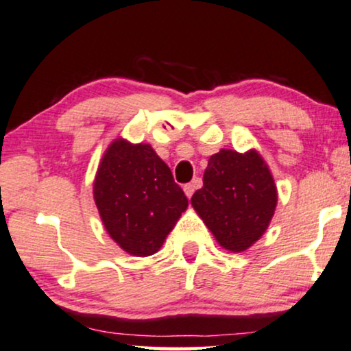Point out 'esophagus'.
Instances as JSON below:
<instances>
[{
    "label": "esophagus",
    "mask_w": 351,
    "mask_h": 351,
    "mask_svg": "<svg viewBox=\"0 0 351 351\" xmlns=\"http://www.w3.org/2000/svg\"><path fill=\"white\" fill-rule=\"evenodd\" d=\"M197 186H199V180L193 181V183H188V184H184L183 191H184V194H186V196H188V197L191 199V196H193V194H194V191H196Z\"/></svg>",
    "instance_id": "esophagus-1"
}]
</instances>
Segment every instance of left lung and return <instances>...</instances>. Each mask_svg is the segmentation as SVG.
<instances>
[{
	"label": "left lung",
	"mask_w": 351,
	"mask_h": 351,
	"mask_svg": "<svg viewBox=\"0 0 351 351\" xmlns=\"http://www.w3.org/2000/svg\"><path fill=\"white\" fill-rule=\"evenodd\" d=\"M204 186L191 197L194 210L217 243L232 252L263 237L277 206V188L267 163L256 152L221 149L208 158Z\"/></svg>",
	"instance_id": "8db88e82"
}]
</instances>
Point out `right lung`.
<instances>
[{"label":"right lung","mask_w":351,"mask_h":351,"mask_svg":"<svg viewBox=\"0 0 351 351\" xmlns=\"http://www.w3.org/2000/svg\"><path fill=\"white\" fill-rule=\"evenodd\" d=\"M94 199L113 241L139 257L160 250L188 207V197L155 150L121 137L101 157Z\"/></svg>","instance_id":"1"}]
</instances>
